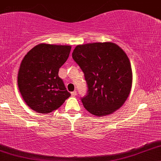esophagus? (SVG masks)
Wrapping results in <instances>:
<instances>
[{
  "label": "esophagus",
  "mask_w": 161,
  "mask_h": 161,
  "mask_svg": "<svg viewBox=\"0 0 161 161\" xmlns=\"http://www.w3.org/2000/svg\"><path fill=\"white\" fill-rule=\"evenodd\" d=\"M76 95H77V92H76V91H74V92H71V95H72V96H73V97H74V96H75Z\"/></svg>",
  "instance_id": "1"
}]
</instances>
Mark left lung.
<instances>
[{
  "label": "left lung",
  "mask_w": 161,
  "mask_h": 161,
  "mask_svg": "<svg viewBox=\"0 0 161 161\" xmlns=\"http://www.w3.org/2000/svg\"><path fill=\"white\" fill-rule=\"evenodd\" d=\"M73 58L84 73L88 94L84 108L96 116H104L120 108L132 84L131 64L126 53L113 42L77 45Z\"/></svg>",
  "instance_id": "1"
}]
</instances>
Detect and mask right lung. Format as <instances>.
Segmentation results:
<instances>
[{"label":"right lung","mask_w":161,"mask_h":161,"mask_svg":"<svg viewBox=\"0 0 161 161\" xmlns=\"http://www.w3.org/2000/svg\"><path fill=\"white\" fill-rule=\"evenodd\" d=\"M70 50L69 45L42 43L23 57L18 72V87L25 104L34 111L49 114L70 96L58 75Z\"/></svg>","instance_id":"add662e5"}]
</instances>
